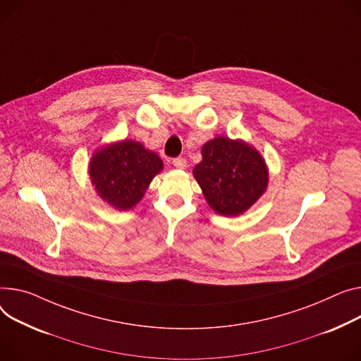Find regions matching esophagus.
I'll use <instances>...</instances> for the list:
<instances>
[{
  "instance_id": "34e87169",
  "label": "esophagus",
  "mask_w": 361,
  "mask_h": 361,
  "mask_svg": "<svg viewBox=\"0 0 361 361\" xmlns=\"http://www.w3.org/2000/svg\"><path fill=\"white\" fill-rule=\"evenodd\" d=\"M173 164H174L176 168H178V170H184V168L187 166V162H185V159L183 157H178V158L173 159Z\"/></svg>"
}]
</instances>
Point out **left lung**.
<instances>
[{
	"label": "left lung",
	"instance_id": "obj_1",
	"mask_svg": "<svg viewBox=\"0 0 361 361\" xmlns=\"http://www.w3.org/2000/svg\"><path fill=\"white\" fill-rule=\"evenodd\" d=\"M193 176L209 206L222 216L248 210L269 184V170L261 154L244 140L218 136L202 148Z\"/></svg>",
	"mask_w": 361,
	"mask_h": 361
}]
</instances>
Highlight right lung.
Here are the masks:
<instances>
[{
  "label": "right lung",
  "mask_w": 361,
  "mask_h": 361,
  "mask_svg": "<svg viewBox=\"0 0 361 361\" xmlns=\"http://www.w3.org/2000/svg\"><path fill=\"white\" fill-rule=\"evenodd\" d=\"M162 159L139 142L126 139L95 151L88 174L99 196L118 210H129L161 173Z\"/></svg>",
  "instance_id": "obj_1"
}]
</instances>
